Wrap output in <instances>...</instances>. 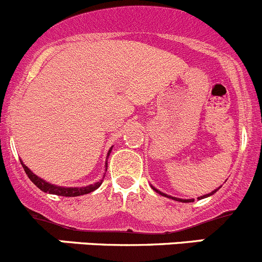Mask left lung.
Listing matches in <instances>:
<instances>
[{
    "label": "left lung",
    "mask_w": 262,
    "mask_h": 262,
    "mask_svg": "<svg viewBox=\"0 0 262 262\" xmlns=\"http://www.w3.org/2000/svg\"><path fill=\"white\" fill-rule=\"evenodd\" d=\"M154 190H155V191H157V192H158V193H160V195H163V196H167V195H165V193H162V192H160V191H158V190H157V188H154ZM216 191H218V190L213 191V192H210V193H209V195H205V196H201V198H199V199H204V198H208V196H210V195H213V193H215V192H216ZM167 198H170V199H173V200H177V201H182V203H192V201H193V200H182V199L172 198V196H167Z\"/></svg>",
    "instance_id": "obj_1"
}]
</instances>
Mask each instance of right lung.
Segmentation results:
<instances>
[{
	"label": "right lung",
	"mask_w": 262,
	"mask_h": 262,
	"mask_svg": "<svg viewBox=\"0 0 262 262\" xmlns=\"http://www.w3.org/2000/svg\"><path fill=\"white\" fill-rule=\"evenodd\" d=\"M108 154H110V152H108ZM20 162H21V160H20ZM21 165L23 168H24L28 177L30 178V181H32L38 188H40L43 192H47V193H53V195H58V196H66V198H75V196H81V195H86V193L93 192V191L97 190V188L102 185V182H97L94 183V185L86 186V187H59V186L51 185V183L46 182V181H43L42 178L35 176L34 173H33L32 170H30L23 162H21Z\"/></svg>",
	"instance_id": "1"
}]
</instances>
